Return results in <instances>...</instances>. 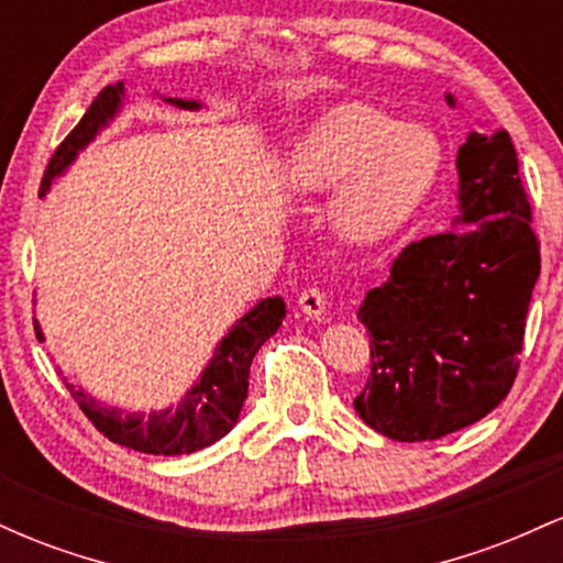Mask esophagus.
I'll return each instance as SVG.
<instances>
[{"mask_svg": "<svg viewBox=\"0 0 563 563\" xmlns=\"http://www.w3.org/2000/svg\"><path fill=\"white\" fill-rule=\"evenodd\" d=\"M325 307H328V301H325V294H322L320 288H307V290H301V296H299V309L303 314H307V318H322V314H325Z\"/></svg>", "mask_w": 563, "mask_h": 563, "instance_id": "obj_1", "label": "esophagus"}]
</instances>
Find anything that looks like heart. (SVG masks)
<instances>
[{
    "instance_id": "1",
    "label": "heart",
    "mask_w": 563,
    "mask_h": 563,
    "mask_svg": "<svg viewBox=\"0 0 563 563\" xmlns=\"http://www.w3.org/2000/svg\"><path fill=\"white\" fill-rule=\"evenodd\" d=\"M444 147L434 129L402 124L367 106H344L314 121L286 161L296 196H325L341 241L373 245L410 222L434 190Z\"/></svg>"
}]
</instances>
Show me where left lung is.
I'll list each match as a JSON object with an SVG mask.
<instances>
[{"label":"left lung","mask_w":563,"mask_h":563,"mask_svg":"<svg viewBox=\"0 0 563 563\" xmlns=\"http://www.w3.org/2000/svg\"><path fill=\"white\" fill-rule=\"evenodd\" d=\"M455 166V228L407 245L357 309L373 367L354 410L394 442L461 431L506 399L540 277L510 134L468 132Z\"/></svg>","instance_id":"8db88e82"}]
</instances>
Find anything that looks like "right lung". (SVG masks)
Wrapping results in <instances>:
<instances>
[{
	"mask_svg": "<svg viewBox=\"0 0 563 563\" xmlns=\"http://www.w3.org/2000/svg\"><path fill=\"white\" fill-rule=\"evenodd\" d=\"M124 100V81L111 84L95 97L89 111L84 113L74 132L60 142L53 161H49L42 183V196H47L55 177H60L84 147L121 113ZM166 102L174 108H183V111L203 108L200 100H179V97H166ZM283 318H286V301L280 296H269V299L256 303L254 309H249L230 328L228 335H222V341L214 346V357L203 367L196 384L185 391L183 402L177 407L169 405L164 410L147 412V416L145 412H124L121 407L97 402L81 386L68 384V380L66 386L70 397L79 402L84 416L111 442L124 444L129 450L147 452V455H190V452L219 442L238 423L241 407L249 397L251 360L260 352L264 341L283 325ZM36 335L44 341L38 322Z\"/></svg>",
	"mask_w": 563,
	"mask_h": 563,
	"instance_id": "1",
	"label": "right lung"
}]
</instances>
